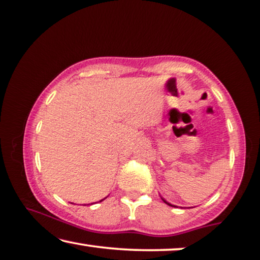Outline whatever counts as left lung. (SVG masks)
Returning <instances> with one entry per match:
<instances>
[{
    "label": "left lung",
    "mask_w": 260,
    "mask_h": 260,
    "mask_svg": "<svg viewBox=\"0 0 260 260\" xmlns=\"http://www.w3.org/2000/svg\"><path fill=\"white\" fill-rule=\"evenodd\" d=\"M161 199H163V198H161ZM163 202L165 203V204H168V205H170V206H174V208H176V206H175V205H171V204H170V203H168L167 201H164V199H163Z\"/></svg>",
    "instance_id": "1"
}]
</instances>
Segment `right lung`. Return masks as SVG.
Listing matches in <instances>:
<instances>
[{
  "mask_svg": "<svg viewBox=\"0 0 260 260\" xmlns=\"http://www.w3.org/2000/svg\"><path fill=\"white\" fill-rule=\"evenodd\" d=\"M102 201H103V199H102ZM102 201H101V202H102Z\"/></svg>",
  "mask_w": 260,
  "mask_h": 260,
  "instance_id": "right-lung-1",
  "label": "right lung"
}]
</instances>
